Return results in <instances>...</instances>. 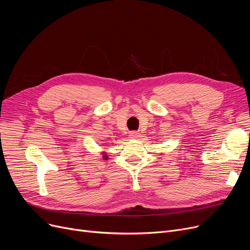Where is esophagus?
<instances>
[{"mask_svg":"<svg viewBox=\"0 0 250 250\" xmlns=\"http://www.w3.org/2000/svg\"><path fill=\"white\" fill-rule=\"evenodd\" d=\"M128 137L131 138V139H137V138L140 137V133H139V132H136V131H133V132L129 133Z\"/></svg>","mask_w":250,"mask_h":250,"instance_id":"34e87169","label":"esophagus"}]
</instances>
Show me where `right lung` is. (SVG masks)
<instances>
[{"label": "right lung", "instance_id": "add662e5", "mask_svg": "<svg viewBox=\"0 0 250 250\" xmlns=\"http://www.w3.org/2000/svg\"><path fill=\"white\" fill-rule=\"evenodd\" d=\"M102 155H103V159H105V160H107V159H108V156L106 155L105 152H102Z\"/></svg>", "mask_w": 250, "mask_h": 250}]
</instances>
